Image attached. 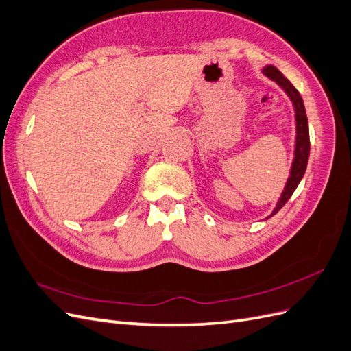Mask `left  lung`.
<instances>
[{"mask_svg": "<svg viewBox=\"0 0 351 351\" xmlns=\"http://www.w3.org/2000/svg\"><path fill=\"white\" fill-rule=\"evenodd\" d=\"M263 73L275 81L279 86H282L285 89V93L288 94L289 99L293 101L294 106V112H295V129H297V136H295V152H294V162L291 167V173H289V178L287 181L285 189L279 198V202L272 212V216L276 215L279 210H281L285 203L289 199V197L293 195L295 191V188L298 186L300 181L306 172L307 162H308V153H310V138H308V123H307V116H306V110L303 104V98L300 95V93L293 86V84L288 81V79L279 72V70L274 66H266L263 69Z\"/></svg>", "mask_w": 351, "mask_h": 351, "instance_id": "left-lung-1", "label": "left lung"}]
</instances>
